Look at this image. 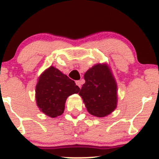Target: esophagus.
<instances>
[{
	"label": "esophagus",
	"mask_w": 159,
	"mask_h": 159,
	"mask_svg": "<svg viewBox=\"0 0 159 159\" xmlns=\"http://www.w3.org/2000/svg\"><path fill=\"white\" fill-rule=\"evenodd\" d=\"M75 83H76V84L79 88L81 87V81H75Z\"/></svg>",
	"instance_id": "obj_1"
}]
</instances>
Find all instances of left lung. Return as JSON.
Masks as SVG:
<instances>
[{
  "mask_svg": "<svg viewBox=\"0 0 159 159\" xmlns=\"http://www.w3.org/2000/svg\"><path fill=\"white\" fill-rule=\"evenodd\" d=\"M85 83L79 91L88 111L96 117H105L117 107V84L106 64H98L84 74Z\"/></svg>",
  "mask_w": 159,
  "mask_h": 159,
  "instance_id": "1",
  "label": "left lung"
}]
</instances>
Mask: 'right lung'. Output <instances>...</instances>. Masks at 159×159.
<instances>
[{"label":"right lung","instance_id":"1","mask_svg":"<svg viewBox=\"0 0 159 159\" xmlns=\"http://www.w3.org/2000/svg\"><path fill=\"white\" fill-rule=\"evenodd\" d=\"M79 91L73 80L51 66L38 78L35 91L37 105L46 115L56 118L63 114L68 96Z\"/></svg>","mask_w":159,"mask_h":159}]
</instances>
